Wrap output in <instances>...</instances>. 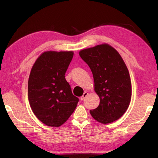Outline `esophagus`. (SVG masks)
Returning a JSON list of instances; mask_svg holds the SVG:
<instances>
[{"instance_id": "obj_1", "label": "esophagus", "mask_w": 158, "mask_h": 158, "mask_svg": "<svg viewBox=\"0 0 158 158\" xmlns=\"http://www.w3.org/2000/svg\"><path fill=\"white\" fill-rule=\"evenodd\" d=\"M88 95H89V93H88L86 91H85L84 94H83V95L81 96V98H80V99H81V100H84V99L85 98V97H86Z\"/></svg>"}]
</instances>
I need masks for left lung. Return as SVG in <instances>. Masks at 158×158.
Instances as JSON below:
<instances>
[{"instance_id": "obj_1", "label": "left lung", "mask_w": 158, "mask_h": 158, "mask_svg": "<svg viewBox=\"0 0 158 158\" xmlns=\"http://www.w3.org/2000/svg\"><path fill=\"white\" fill-rule=\"evenodd\" d=\"M79 53L91 69L94 90L100 98V105L90 110V115L102 124L119 119L127 111L132 97L130 73L121 55L105 43Z\"/></svg>"}]
</instances>
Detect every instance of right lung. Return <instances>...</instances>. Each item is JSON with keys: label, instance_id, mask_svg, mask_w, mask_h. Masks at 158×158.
I'll use <instances>...</instances> for the list:
<instances>
[{"label": "right lung", "instance_id": "right-lung-1", "mask_svg": "<svg viewBox=\"0 0 158 158\" xmlns=\"http://www.w3.org/2000/svg\"><path fill=\"white\" fill-rule=\"evenodd\" d=\"M74 56L69 52H44L32 67L28 97L32 111L47 126L59 127L77 107L79 98L72 93L65 74Z\"/></svg>", "mask_w": 158, "mask_h": 158}]
</instances>
